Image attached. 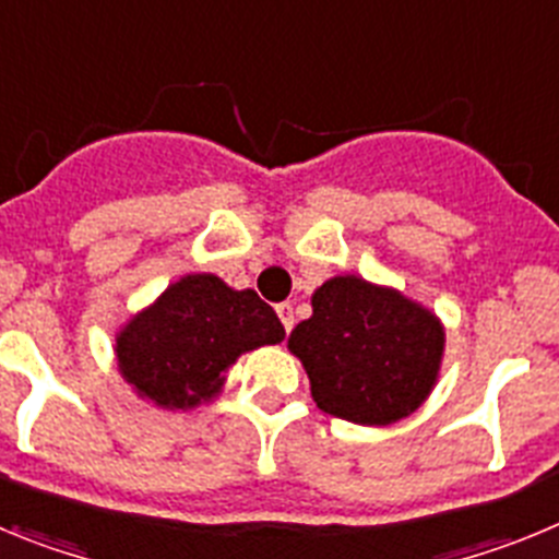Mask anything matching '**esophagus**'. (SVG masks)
Listing matches in <instances>:
<instances>
[{
	"mask_svg": "<svg viewBox=\"0 0 559 559\" xmlns=\"http://www.w3.org/2000/svg\"><path fill=\"white\" fill-rule=\"evenodd\" d=\"M276 316L283 319V328L290 333V330H294V305H290V302L276 305Z\"/></svg>",
	"mask_w": 559,
	"mask_h": 559,
	"instance_id": "1",
	"label": "esophagus"
}]
</instances>
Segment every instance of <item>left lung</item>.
Returning <instances> with one entry per match:
<instances>
[{
	"label": "left lung",
	"instance_id": "8db88e82",
	"mask_svg": "<svg viewBox=\"0 0 559 559\" xmlns=\"http://www.w3.org/2000/svg\"><path fill=\"white\" fill-rule=\"evenodd\" d=\"M442 344L437 316L358 276L328 280L313 294V316L288 338L316 406L360 426L417 412L437 380Z\"/></svg>",
	"mask_w": 559,
	"mask_h": 559
}]
</instances>
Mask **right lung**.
I'll use <instances>...</instances> for the list:
<instances>
[{"instance_id": "right-lung-1", "label": "right lung", "mask_w": 559, "mask_h": 559, "mask_svg": "<svg viewBox=\"0 0 559 559\" xmlns=\"http://www.w3.org/2000/svg\"><path fill=\"white\" fill-rule=\"evenodd\" d=\"M283 338L285 328L254 290H231L218 276L190 274L128 322L117 338V360L142 397L190 408L224 386L237 355Z\"/></svg>"}]
</instances>
